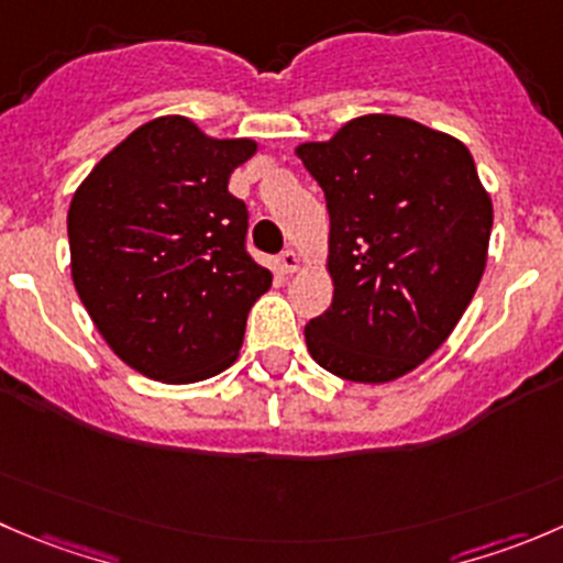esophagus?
I'll list each match as a JSON object with an SVG mask.
<instances>
[{
    "label": "esophagus",
    "mask_w": 563,
    "mask_h": 563,
    "mask_svg": "<svg viewBox=\"0 0 563 563\" xmlns=\"http://www.w3.org/2000/svg\"><path fill=\"white\" fill-rule=\"evenodd\" d=\"M299 264H302V258H299L297 250H283V253L277 255V266H280L283 275H291V272H297Z\"/></svg>",
    "instance_id": "1"
}]
</instances>
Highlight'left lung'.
<instances>
[{
    "label": "left lung",
    "mask_w": 563,
    "mask_h": 563,
    "mask_svg": "<svg viewBox=\"0 0 563 563\" xmlns=\"http://www.w3.org/2000/svg\"><path fill=\"white\" fill-rule=\"evenodd\" d=\"M324 189L335 294L308 321L321 368L390 382L451 335L484 275L493 200L471 151L396 114L354 118L297 148Z\"/></svg>",
    "instance_id": "left-lung-1"
}]
</instances>
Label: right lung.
Segmentation results:
<instances>
[{"label": "right lung", "mask_w": 563, "mask_h": 563, "mask_svg": "<svg viewBox=\"0 0 563 563\" xmlns=\"http://www.w3.org/2000/svg\"><path fill=\"white\" fill-rule=\"evenodd\" d=\"M253 154V140H214L165 114L109 151L70 200L76 294L112 352L151 379L228 368L272 286L247 253V206L228 192Z\"/></svg>", "instance_id": "1"}]
</instances>
